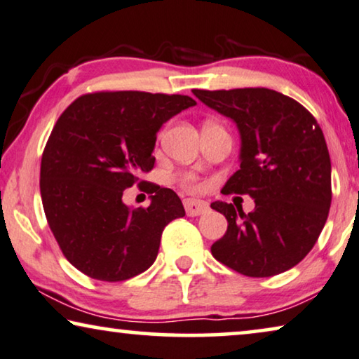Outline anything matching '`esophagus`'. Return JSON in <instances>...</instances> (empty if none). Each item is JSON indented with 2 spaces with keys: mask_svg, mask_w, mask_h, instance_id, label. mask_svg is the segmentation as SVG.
Listing matches in <instances>:
<instances>
[{
  "mask_svg": "<svg viewBox=\"0 0 359 359\" xmlns=\"http://www.w3.org/2000/svg\"><path fill=\"white\" fill-rule=\"evenodd\" d=\"M184 206H185V211L189 216H200L208 211V203L203 200H195V198H187L184 200Z\"/></svg>",
  "mask_w": 359,
  "mask_h": 359,
  "instance_id": "34e87169",
  "label": "esophagus"
}]
</instances>
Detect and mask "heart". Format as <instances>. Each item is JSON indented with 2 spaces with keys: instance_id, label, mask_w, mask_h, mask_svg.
<instances>
[{
  "instance_id": "1",
  "label": "heart",
  "mask_w": 359,
  "mask_h": 359,
  "mask_svg": "<svg viewBox=\"0 0 359 359\" xmlns=\"http://www.w3.org/2000/svg\"><path fill=\"white\" fill-rule=\"evenodd\" d=\"M180 182H182V185L187 187V189H198L200 187L198 179H196L194 174H185Z\"/></svg>"
}]
</instances>
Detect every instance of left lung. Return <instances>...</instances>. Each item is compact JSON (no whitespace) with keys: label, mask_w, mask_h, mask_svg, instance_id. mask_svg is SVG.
Wrapping results in <instances>:
<instances>
[{"label":"left lung","mask_w":359,"mask_h":359,"mask_svg":"<svg viewBox=\"0 0 359 359\" xmlns=\"http://www.w3.org/2000/svg\"><path fill=\"white\" fill-rule=\"evenodd\" d=\"M194 94L229 117L241 133V169L223 191L255 201L247 215L226 201L211 203L228 219V231L211 245V254L254 278L292 269L314 247L330 210L332 165L319 123L299 102L273 89Z\"/></svg>","instance_id":"8db88e82"}]
</instances>
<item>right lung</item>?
Here are the masks:
<instances>
[{
  "label": "right lung",
  "instance_id": "add662e5",
  "mask_svg": "<svg viewBox=\"0 0 359 359\" xmlns=\"http://www.w3.org/2000/svg\"><path fill=\"white\" fill-rule=\"evenodd\" d=\"M189 95L141 90L84 94L60 115L40 164V195L63 255L84 275L123 281L158 257L165 226L185 216L174 190L149 184L148 208L131 210L123 190L154 168L156 133L194 107Z\"/></svg>",
  "mask_w": 359,
  "mask_h": 359
}]
</instances>
